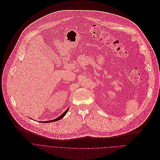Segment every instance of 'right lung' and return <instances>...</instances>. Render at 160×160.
I'll use <instances>...</instances> for the list:
<instances>
[{"label":"right lung","mask_w":160,"mask_h":160,"mask_svg":"<svg viewBox=\"0 0 160 160\" xmlns=\"http://www.w3.org/2000/svg\"><path fill=\"white\" fill-rule=\"evenodd\" d=\"M69 107L64 112H63L60 116H59L58 117H57V118H55V119H53V120H48V121H45V122H42V121H40V122H42V123H49V122H55V121H57V120H60L61 118H62L63 117H64L66 115V113H67V112H68V110H69Z\"/></svg>","instance_id":"right-lung-1"}]
</instances>
